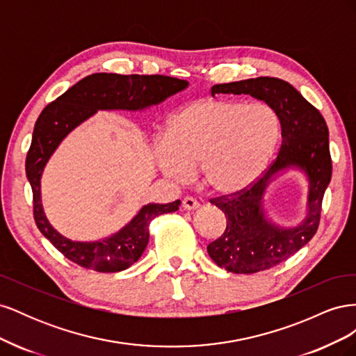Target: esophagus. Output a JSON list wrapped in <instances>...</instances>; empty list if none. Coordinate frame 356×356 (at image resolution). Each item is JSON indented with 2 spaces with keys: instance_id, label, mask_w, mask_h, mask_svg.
<instances>
[{
  "instance_id": "34e87169",
  "label": "esophagus",
  "mask_w": 356,
  "mask_h": 356,
  "mask_svg": "<svg viewBox=\"0 0 356 356\" xmlns=\"http://www.w3.org/2000/svg\"><path fill=\"white\" fill-rule=\"evenodd\" d=\"M199 207H200V204H199V202H197L196 199H193V197H190V196L182 199V208H184L186 211H195V209H197Z\"/></svg>"
}]
</instances>
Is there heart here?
<instances>
[{
    "mask_svg": "<svg viewBox=\"0 0 356 356\" xmlns=\"http://www.w3.org/2000/svg\"><path fill=\"white\" fill-rule=\"evenodd\" d=\"M279 136L275 114L263 104L203 98L169 118L166 139L154 144L159 170L175 182L199 166L204 188L232 196L252 186L270 161Z\"/></svg>",
    "mask_w": 356,
    "mask_h": 356,
    "instance_id": "heart-1",
    "label": "heart"
}]
</instances>
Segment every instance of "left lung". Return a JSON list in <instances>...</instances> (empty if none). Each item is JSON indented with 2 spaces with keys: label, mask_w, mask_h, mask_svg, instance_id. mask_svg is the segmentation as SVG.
<instances>
[{
  "label": "left lung",
  "mask_w": 356,
  "mask_h": 356,
  "mask_svg": "<svg viewBox=\"0 0 356 356\" xmlns=\"http://www.w3.org/2000/svg\"><path fill=\"white\" fill-rule=\"evenodd\" d=\"M251 95L275 111L282 144L277 157L261 178L232 196L211 199L222 211L227 227L208 245V254L232 273H257L285 261L314 238L321 218L324 193L331 179L328 127L322 114L289 83L258 77L215 84L211 95ZM298 168L309 182L307 218L296 228H282L265 217L262 196L281 171Z\"/></svg>",
  "instance_id": "obj_1"
}]
</instances>
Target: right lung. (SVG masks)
<instances>
[{
    "label": "right lung",
    "mask_w": 356,
    "mask_h": 356,
    "mask_svg": "<svg viewBox=\"0 0 356 356\" xmlns=\"http://www.w3.org/2000/svg\"><path fill=\"white\" fill-rule=\"evenodd\" d=\"M187 86L188 81L168 75L98 72L74 84L41 111L34 126L25 165L34 196V220L42 236L72 263L102 273L126 270L145 251L149 239L148 225L152 220L161 213L178 211L181 202L175 200L165 204L148 203L139 209L123 229L110 238L93 242H75L53 229L42 211L41 177L49 159L65 136L96 111H143L184 90Z\"/></svg>",
    "instance_id": "right-lung-1"
}]
</instances>
